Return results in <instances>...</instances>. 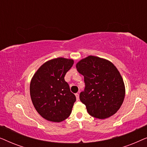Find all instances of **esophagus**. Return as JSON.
<instances>
[{
  "label": "esophagus",
  "mask_w": 147,
  "mask_h": 147,
  "mask_svg": "<svg viewBox=\"0 0 147 147\" xmlns=\"http://www.w3.org/2000/svg\"><path fill=\"white\" fill-rule=\"evenodd\" d=\"M76 100H77V101H78V100H80V96H79V94H78V93H76Z\"/></svg>",
  "instance_id": "obj_1"
}]
</instances>
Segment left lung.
<instances>
[{
  "label": "left lung",
  "mask_w": 147,
  "mask_h": 147,
  "mask_svg": "<svg viewBox=\"0 0 147 147\" xmlns=\"http://www.w3.org/2000/svg\"><path fill=\"white\" fill-rule=\"evenodd\" d=\"M76 66L84 77L86 87L80 99L90 115L105 119L116 113L123 103L125 86L116 66L93 55L81 59Z\"/></svg>",
  "instance_id": "obj_1"
}]
</instances>
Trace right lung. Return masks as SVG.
Wrapping results in <instances>:
<instances>
[{"mask_svg":"<svg viewBox=\"0 0 147 147\" xmlns=\"http://www.w3.org/2000/svg\"><path fill=\"white\" fill-rule=\"evenodd\" d=\"M74 64L72 59L57 57L44 63L30 83V95L37 112L45 120L63 121L71 113L76 96L64 77Z\"/></svg>","mask_w":147,"mask_h":147,"instance_id":"right-lung-1","label":"right lung"}]
</instances>
